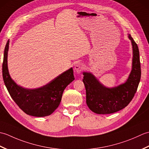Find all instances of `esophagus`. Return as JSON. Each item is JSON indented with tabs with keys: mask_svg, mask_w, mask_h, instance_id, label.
<instances>
[{
	"mask_svg": "<svg viewBox=\"0 0 149 149\" xmlns=\"http://www.w3.org/2000/svg\"><path fill=\"white\" fill-rule=\"evenodd\" d=\"M74 69H75V70L76 71L77 73H79V72H82V71H83V70L84 69L83 63H80V62L77 63L74 66Z\"/></svg>",
	"mask_w": 149,
	"mask_h": 149,
	"instance_id": "esophagus-1",
	"label": "esophagus"
}]
</instances>
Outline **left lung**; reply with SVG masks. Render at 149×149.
I'll return each mask as SVG.
<instances>
[{
  "instance_id": "1",
  "label": "left lung",
  "mask_w": 149,
  "mask_h": 149,
  "mask_svg": "<svg viewBox=\"0 0 149 149\" xmlns=\"http://www.w3.org/2000/svg\"><path fill=\"white\" fill-rule=\"evenodd\" d=\"M133 51L132 68L124 84L106 88L90 73L83 72V81L86 88V104L90 109L97 114H111L127 106L136 92L141 78L140 53L137 44L129 34Z\"/></svg>"
}]
</instances>
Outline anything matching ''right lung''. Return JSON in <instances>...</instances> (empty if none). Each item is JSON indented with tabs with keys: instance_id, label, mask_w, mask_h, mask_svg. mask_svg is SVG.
Listing matches in <instances>:
<instances>
[{
	"instance_id": "1",
	"label": "right lung",
	"mask_w": 149,
	"mask_h": 149,
	"mask_svg": "<svg viewBox=\"0 0 149 149\" xmlns=\"http://www.w3.org/2000/svg\"><path fill=\"white\" fill-rule=\"evenodd\" d=\"M8 40L2 63V77L11 98L24 113L31 116L42 117L51 115L61 102L63 91L75 79L72 68L63 72L42 88L25 89L12 80L8 68Z\"/></svg>"
}]
</instances>
